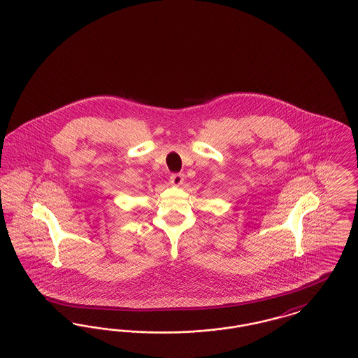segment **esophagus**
Masks as SVG:
<instances>
[{
	"mask_svg": "<svg viewBox=\"0 0 358 358\" xmlns=\"http://www.w3.org/2000/svg\"><path fill=\"white\" fill-rule=\"evenodd\" d=\"M169 181H171V185L180 187L184 182V174L182 173H174V174H171Z\"/></svg>",
	"mask_w": 358,
	"mask_h": 358,
	"instance_id": "34e87169",
	"label": "esophagus"
}]
</instances>
